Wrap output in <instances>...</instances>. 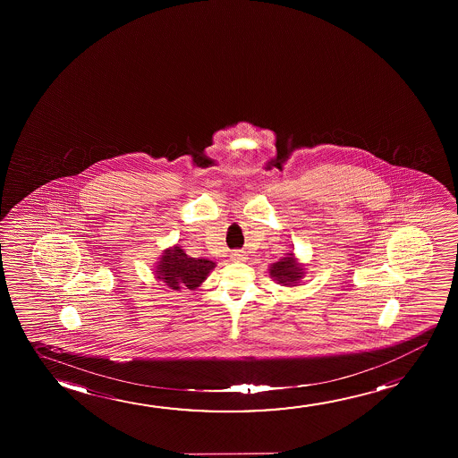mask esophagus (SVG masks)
Segmentation results:
<instances>
[{
	"instance_id": "esophagus-1",
	"label": "esophagus",
	"mask_w": 458,
	"mask_h": 458,
	"mask_svg": "<svg viewBox=\"0 0 458 458\" xmlns=\"http://www.w3.org/2000/svg\"><path fill=\"white\" fill-rule=\"evenodd\" d=\"M230 258H232V261H234V263H241V261H244L245 255L242 251H233Z\"/></svg>"
}]
</instances>
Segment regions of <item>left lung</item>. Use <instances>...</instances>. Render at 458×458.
<instances>
[{
    "label": "left lung",
    "instance_id": "1",
    "mask_svg": "<svg viewBox=\"0 0 458 458\" xmlns=\"http://www.w3.org/2000/svg\"><path fill=\"white\" fill-rule=\"evenodd\" d=\"M305 274V264L299 263L293 251L269 266L270 278L282 286H297Z\"/></svg>",
    "mask_w": 458,
    "mask_h": 458
}]
</instances>
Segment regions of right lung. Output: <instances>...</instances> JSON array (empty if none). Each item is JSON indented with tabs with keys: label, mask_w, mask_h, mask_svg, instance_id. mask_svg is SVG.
<instances>
[{
	"label": "right lung",
	"mask_w": 458,
	"mask_h": 458,
	"mask_svg": "<svg viewBox=\"0 0 458 458\" xmlns=\"http://www.w3.org/2000/svg\"><path fill=\"white\" fill-rule=\"evenodd\" d=\"M214 267L216 263L208 258H191L180 245L175 244L163 250L153 269V276L167 288L194 291L207 280Z\"/></svg>",
	"instance_id": "obj_1"
}]
</instances>
